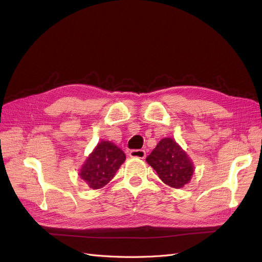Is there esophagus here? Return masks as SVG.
<instances>
[{
	"label": "esophagus",
	"mask_w": 262,
	"mask_h": 262,
	"mask_svg": "<svg viewBox=\"0 0 262 262\" xmlns=\"http://www.w3.org/2000/svg\"><path fill=\"white\" fill-rule=\"evenodd\" d=\"M129 156L133 157V158H140V160H144V158L146 157V153L144 149H132V150H130Z\"/></svg>",
	"instance_id": "34e87169"
}]
</instances>
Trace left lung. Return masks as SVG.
Segmentation results:
<instances>
[{
    "label": "left lung",
    "instance_id": "1",
    "mask_svg": "<svg viewBox=\"0 0 262 262\" xmlns=\"http://www.w3.org/2000/svg\"><path fill=\"white\" fill-rule=\"evenodd\" d=\"M146 162L164 184L176 189L188 185L194 172L192 160L172 138H164L158 142Z\"/></svg>",
    "mask_w": 262,
    "mask_h": 262
}]
</instances>
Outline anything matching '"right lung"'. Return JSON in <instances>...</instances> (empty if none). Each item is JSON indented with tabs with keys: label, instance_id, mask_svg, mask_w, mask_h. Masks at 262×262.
<instances>
[{
	"label": "right lung",
	"instance_id": "add662e5",
	"mask_svg": "<svg viewBox=\"0 0 262 262\" xmlns=\"http://www.w3.org/2000/svg\"><path fill=\"white\" fill-rule=\"evenodd\" d=\"M125 161L123 150L110 141H100L78 171V176L93 190L100 189L112 180Z\"/></svg>",
	"mask_w": 262,
	"mask_h": 262
}]
</instances>
